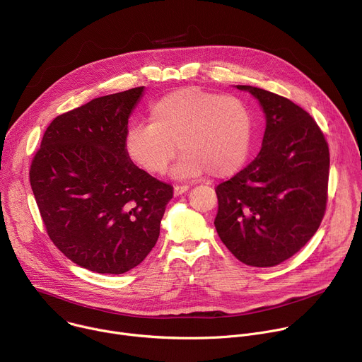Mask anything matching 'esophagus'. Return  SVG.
<instances>
[{
  "instance_id": "esophagus-1",
  "label": "esophagus",
  "mask_w": 362,
  "mask_h": 362,
  "mask_svg": "<svg viewBox=\"0 0 362 362\" xmlns=\"http://www.w3.org/2000/svg\"><path fill=\"white\" fill-rule=\"evenodd\" d=\"M187 190H189L187 185H176L175 189H173V193H175V196H180V194L186 193Z\"/></svg>"
}]
</instances>
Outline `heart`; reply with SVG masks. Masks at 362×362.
Returning <instances> with one entry per match:
<instances>
[{"label": "heart", "mask_w": 362, "mask_h": 362, "mask_svg": "<svg viewBox=\"0 0 362 362\" xmlns=\"http://www.w3.org/2000/svg\"><path fill=\"white\" fill-rule=\"evenodd\" d=\"M252 140L253 116L242 98L185 87L153 103L148 124L129 129L126 151L146 173L162 175L179 147L175 176L229 177L246 163Z\"/></svg>", "instance_id": "1"}]
</instances>
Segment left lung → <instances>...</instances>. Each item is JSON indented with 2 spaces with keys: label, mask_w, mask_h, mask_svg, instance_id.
I'll return each mask as SVG.
<instances>
[{
  "label": "left lung",
  "mask_w": 362,
  "mask_h": 362,
  "mask_svg": "<svg viewBox=\"0 0 362 362\" xmlns=\"http://www.w3.org/2000/svg\"><path fill=\"white\" fill-rule=\"evenodd\" d=\"M249 90L267 116L259 154L216 186L215 226L240 262L269 268L289 259L318 230L328 200L329 148L317 122L286 97Z\"/></svg>",
  "instance_id": "left-lung-1"
}]
</instances>
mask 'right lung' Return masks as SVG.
Here are the masks:
<instances>
[{"mask_svg": "<svg viewBox=\"0 0 362 362\" xmlns=\"http://www.w3.org/2000/svg\"><path fill=\"white\" fill-rule=\"evenodd\" d=\"M143 87L93 98L47 127L30 185L53 243L74 264L124 274L156 245L173 186L126 151L129 116Z\"/></svg>", "mask_w": 362, "mask_h": 362, "instance_id": "obj_1", "label": "right lung"}]
</instances>
